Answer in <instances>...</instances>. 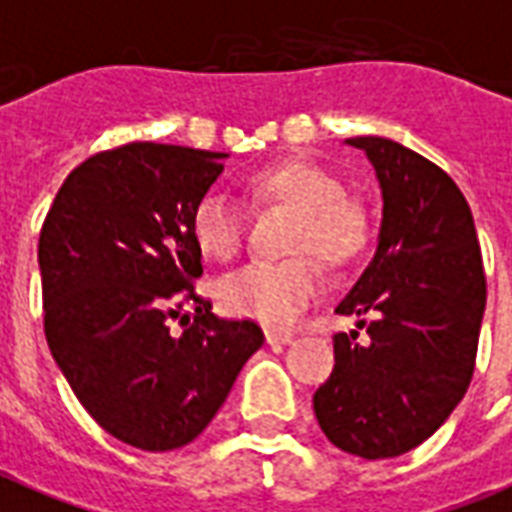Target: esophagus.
Listing matches in <instances>:
<instances>
[{
    "label": "esophagus",
    "instance_id": "esophagus-1",
    "mask_svg": "<svg viewBox=\"0 0 512 512\" xmlns=\"http://www.w3.org/2000/svg\"><path fill=\"white\" fill-rule=\"evenodd\" d=\"M267 343L270 346H289V343H294V335L292 333H281V330H267Z\"/></svg>",
    "mask_w": 512,
    "mask_h": 512
}]
</instances>
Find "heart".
<instances>
[{
	"mask_svg": "<svg viewBox=\"0 0 512 512\" xmlns=\"http://www.w3.org/2000/svg\"><path fill=\"white\" fill-rule=\"evenodd\" d=\"M253 196L297 212L289 251L316 253L327 267H346L368 248L371 218L363 201L343 193L338 174L313 160H281L251 174ZM190 234L204 256L229 261L245 234V212L229 193L210 190L190 212ZM319 267L308 256L251 261L218 283L220 305L270 327H286L319 294Z\"/></svg>",
	"mask_w": 512,
	"mask_h": 512,
	"instance_id": "obj_1",
	"label": "heart"
}]
</instances>
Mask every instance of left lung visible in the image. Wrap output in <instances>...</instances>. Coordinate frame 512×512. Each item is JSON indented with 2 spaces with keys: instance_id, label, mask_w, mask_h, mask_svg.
<instances>
[{
  "instance_id": "8db88e82",
  "label": "left lung",
  "mask_w": 512,
  "mask_h": 512,
  "mask_svg": "<svg viewBox=\"0 0 512 512\" xmlns=\"http://www.w3.org/2000/svg\"><path fill=\"white\" fill-rule=\"evenodd\" d=\"M382 188V226L338 313L360 316L335 335V368L313 395L324 436L368 461L423 445L475 371L486 275L475 220L445 171L393 138H346Z\"/></svg>"
}]
</instances>
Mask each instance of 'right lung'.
Wrapping results in <instances>:
<instances>
[{"instance_id": "right-lung-1", "label": "right lung", "mask_w": 512, "mask_h": 512, "mask_svg": "<svg viewBox=\"0 0 512 512\" xmlns=\"http://www.w3.org/2000/svg\"><path fill=\"white\" fill-rule=\"evenodd\" d=\"M223 158L152 141L92 155L40 231L48 349L100 428L149 453L193 442L264 343L259 324L193 297L204 267L190 212ZM182 296L197 302L193 323Z\"/></svg>"}]
</instances>
